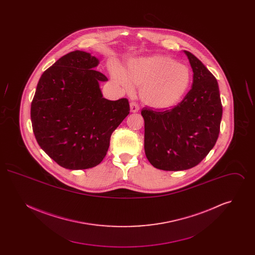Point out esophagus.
Instances as JSON below:
<instances>
[{"label":"esophagus","mask_w":255,"mask_h":255,"mask_svg":"<svg viewBox=\"0 0 255 255\" xmlns=\"http://www.w3.org/2000/svg\"><path fill=\"white\" fill-rule=\"evenodd\" d=\"M130 110L132 113H137L139 111V106L135 102H131L130 103Z\"/></svg>","instance_id":"obj_1"}]
</instances>
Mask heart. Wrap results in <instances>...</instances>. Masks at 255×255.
<instances>
[{
	"instance_id": "heart-1",
	"label": "heart",
	"mask_w": 255,
	"mask_h": 255,
	"mask_svg": "<svg viewBox=\"0 0 255 255\" xmlns=\"http://www.w3.org/2000/svg\"><path fill=\"white\" fill-rule=\"evenodd\" d=\"M112 77L127 92L133 91V84L140 86L139 97L146 105L165 109L176 105L185 95L191 82V72L172 57L153 55L132 59L126 73L115 68Z\"/></svg>"
}]
</instances>
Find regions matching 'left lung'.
Wrapping results in <instances>:
<instances>
[{
    "mask_svg": "<svg viewBox=\"0 0 255 255\" xmlns=\"http://www.w3.org/2000/svg\"><path fill=\"white\" fill-rule=\"evenodd\" d=\"M183 51L193 71L191 90L171 109L141 110L146 158L165 171L189 169L206 158L217 141L223 115L216 78L191 52Z\"/></svg>",
    "mask_w": 255,
    "mask_h": 255,
    "instance_id": "1",
    "label": "left lung"
}]
</instances>
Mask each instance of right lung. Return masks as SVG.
<instances>
[{"label":"right lung","mask_w":255,"mask_h":255,"mask_svg":"<svg viewBox=\"0 0 255 255\" xmlns=\"http://www.w3.org/2000/svg\"><path fill=\"white\" fill-rule=\"evenodd\" d=\"M99 60L74 50L56 61L39 79L30 118L40 147L67 169H88L105 158L113 132L129 115L128 99L108 100L95 70Z\"/></svg>","instance_id":"obj_1"}]
</instances>
